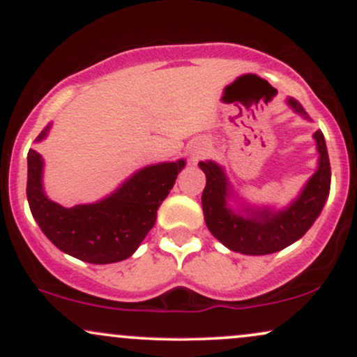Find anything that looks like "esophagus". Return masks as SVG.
I'll list each match as a JSON object with an SVG mask.
<instances>
[{
	"label": "esophagus",
	"mask_w": 357,
	"mask_h": 357,
	"mask_svg": "<svg viewBox=\"0 0 357 357\" xmlns=\"http://www.w3.org/2000/svg\"><path fill=\"white\" fill-rule=\"evenodd\" d=\"M203 154H204V149H195L191 153V159H192V161H198V159L202 158Z\"/></svg>",
	"instance_id": "obj_1"
}]
</instances>
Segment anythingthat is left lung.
I'll use <instances>...</instances> for the list:
<instances>
[{
	"instance_id": "obj_1",
	"label": "left lung",
	"mask_w": 357,
	"mask_h": 357,
	"mask_svg": "<svg viewBox=\"0 0 357 357\" xmlns=\"http://www.w3.org/2000/svg\"><path fill=\"white\" fill-rule=\"evenodd\" d=\"M287 104L297 114L307 117L305 110L296 99H289ZM314 139L319 151L317 171L307 181L297 199L282 211H272L270 208H243L247 216L238 215L228 204L231 188L223 167L213 161L199 162V167L206 174L202 204L204 221L211 235L227 248L243 255H268L302 238L321 215L331 190V162L324 134L317 130Z\"/></svg>"
}]
</instances>
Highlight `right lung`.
Listing matches in <instances>:
<instances>
[{
	"instance_id": "right-lung-1",
	"label": "right lung",
	"mask_w": 357,
	"mask_h": 357,
	"mask_svg": "<svg viewBox=\"0 0 357 357\" xmlns=\"http://www.w3.org/2000/svg\"><path fill=\"white\" fill-rule=\"evenodd\" d=\"M48 129L50 126L45 127L36 141H42ZM184 165V159H179L147 166L107 198L63 208L45 195L43 159L30 149L28 204L38 227L61 252L89 264H114L129 258L146 238L158 218V208L169 195Z\"/></svg>"
}]
</instances>
